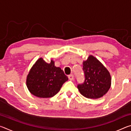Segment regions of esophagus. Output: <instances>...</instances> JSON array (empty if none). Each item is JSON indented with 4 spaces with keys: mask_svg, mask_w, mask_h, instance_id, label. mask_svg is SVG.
I'll list each match as a JSON object with an SVG mask.
<instances>
[{
    "mask_svg": "<svg viewBox=\"0 0 131 131\" xmlns=\"http://www.w3.org/2000/svg\"><path fill=\"white\" fill-rule=\"evenodd\" d=\"M68 78L70 80H73L74 76L73 74H70L68 76Z\"/></svg>",
    "mask_w": 131,
    "mask_h": 131,
    "instance_id": "esophagus-1",
    "label": "esophagus"
}]
</instances>
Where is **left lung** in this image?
Returning <instances> with one entry per match:
<instances>
[{
	"instance_id": "left-lung-1",
	"label": "left lung",
	"mask_w": 131,
	"mask_h": 131,
	"mask_svg": "<svg viewBox=\"0 0 131 131\" xmlns=\"http://www.w3.org/2000/svg\"><path fill=\"white\" fill-rule=\"evenodd\" d=\"M83 70L85 79L77 88L80 94L87 98L97 99L108 92L112 79L107 69L92 55L83 62Z\"/></svg>"
}]
</instances>
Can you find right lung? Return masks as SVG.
<instances>
[{"label":"right lung","instance_id":"add662e5","mask_svg":"<svg viewBox=\"0 0 131 131\" xmlns=\"http://www.w3.org/2000/svg\"><path fill=\"white\" fill-rule=\"evenodd\" d=\"M68 77L60 68L55 66L54 61L48 63L39 58L29 72L26 86L32 95L39 97H51L59 91Z\"/></svg>","mask_w":131,"mask_h":131}]
</instances>
